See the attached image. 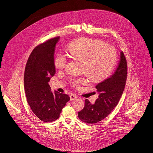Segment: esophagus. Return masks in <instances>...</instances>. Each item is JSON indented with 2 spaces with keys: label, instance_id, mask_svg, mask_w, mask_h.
I'll return each instance as SVG.
<instances>
[{
  "label": "esophagus",
  "instance_id": "obj_1",
  "mask_svg": "<svg viewBox=\"0 0 153 153\" xmlns=\"http://www.w3.org/2000/svg\"><path fill=\"white\" fill-rule=\"evenodd\" d=\"M76 98H77V95L73 94H71L70 95V99H71V100H74Z\"/></svg>",
  "mask_w": 153,
  "mask_h": 153
}]
</instances>
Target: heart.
Here are the masks:
<instances>
[{"label":"heart","instance_id":"heart-1","mask_svg":"<svg viewBox=\"0 0 153 153\" xmlns=\"http://www.w3.org/2000/svg\"><path fill=\"white\" fill-rule=\"evenodd\" d=\"M69 56L82 61V72L92 81H99L112 72L117 61L116 51L114 46L97 39L81 38L67 46ZM67 63L65 56L61 53L56 56L54 64L58 71L65 69ZM72 85L76 88L86 82L84 78H72Z\"/></svg>","mask_w":153,"mask_h":153}]
</instances>
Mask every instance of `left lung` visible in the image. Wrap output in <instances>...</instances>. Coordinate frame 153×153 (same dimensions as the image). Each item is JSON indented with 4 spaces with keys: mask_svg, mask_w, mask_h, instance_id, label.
<instances>
[{
    "mask_svg": "<svg viewBox=\"0 0 153 153\" xmlns=\"http://www.w3.org/2000/svg\"><path fill=\"white\" fill-rule=\"evenodd\" d=\"M116 71L109 78L96 86L98 98L94 104L85 100L84 108L78 112L80 120L88 124L96 123L109 115L123 94L127 77V62L123 52Z\"/></svg>",
    "mask_w": 153,
    "mask_h": 153,
    "instance_id": "left-lung-1",
    "label": "left lung"
}]
</instances>
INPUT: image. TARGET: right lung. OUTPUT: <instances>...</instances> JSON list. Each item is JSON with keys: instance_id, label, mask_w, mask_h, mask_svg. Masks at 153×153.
I'll use <instances>...</instances> for the list:
<instances>
[{"instance_id": "1", "label": "right lung", "mask_w": 153, "mask_h": 153, "mask_svg": "<svg viewBox=\"0 0 153 153\" xmlns=\"http://www.w3.org/2000/svg\"><path fill=\"white\" fill-rule=\"evenodd\" d=\"M59 36L36 46L27 59L24 74L27 101L33 113L41 121L51 122L59 117L70 100L68 95L51 91L48 84L56 73L54 54Z\"/></svg>"}]
</instances>
